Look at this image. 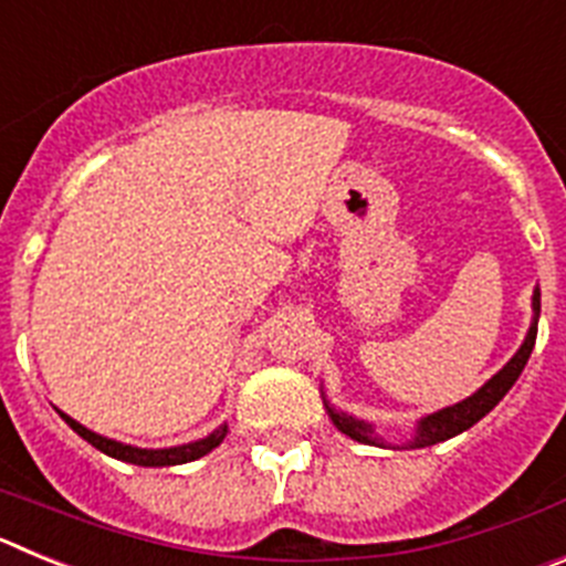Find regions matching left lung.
Wrapping results in <instances>:
<instances>
[{
    "label": "left lung",
    "mask_w": 566,
    "mask_h": 566,
    "mask_svg": "<svg viewBox=\"0 0 566 566\" xmlns=\"http://www.w3.org/2000/svg\"><path fill=\"white\" fill-rule=\"evenodd\" d=\"M538 312H542V292L536 289V292H533V323H530L527 337H524L522 348L513 354V359L504 365L502 371L493 374V377H490L488 382H484L482 388L473 394V397L462 399V402L451 405V408H442V411L428 413V417L419 419L417 433H413V439L408 442V448H428V444H437V442H444V439L457 437V433L473 428V424H476L484 413H490L499 402H502L504 394L513 388V382L518 379V374L524 371V365H527V359H530V352H533V345H536ZM323 402H326V411H328V417H332V422L337 424V431H343L345 437H352L354 442L385 448V442L377 437V431H374L371 422H363V419L348 417V413L337 411L334 405H328L326 397H323Z\"/></svg>",
    "instance_id": "obj_1"
}]
</instances>
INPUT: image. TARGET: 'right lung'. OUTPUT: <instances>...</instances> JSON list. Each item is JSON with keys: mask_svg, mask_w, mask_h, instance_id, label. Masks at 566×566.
I'll return each instance as SVG.
<instances>
[{"mask_svg": "<svg viewBox=\"0 0 566 566\" xmlns=\"http://www.w3.org/2000/svg\"><path fill=\"white\" fill-rule=\"evenodd\" d=\"M62 419L70 424V428H73V431L78 433V437L87 439V442L93 444V448H98L102 453H107V457H113V459H122V462H129V464H142V468H169V464L195 462V459H201V457H207L209 451H214V448L223 442V437H227V431H229L227 424H221L218 431H212L209 437L198 439V442L178 444V448H158V451H153V448H133V444L115 442V439L102 437V433L87 431L84 424H78L76 419L67 417V413H62Z\"/></svg>", "mask_w": 566, "mask_h": 566, "instance_id": "obj_1", "label": "right lung"}]
</instances>
